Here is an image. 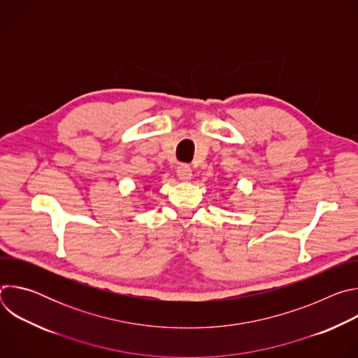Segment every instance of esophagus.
Listing matches in <instances>:
<instances>
[{
    "mask_svg": "<svg viewBox=\"0 0 358 358\" xmlns=\"http://www.w3.org/2000/svg\"><path fill=\"white\" fill-rule=\"evenodd\" d=\"M177 176L181 181H189L192 178V170L187 164H181L177 169Z\"/></svg>",
    "mask_w": 358,
    "mask_h": 358,
    "instance_id": "obj_1",
    "label": "esophagus"
}]
</instances>
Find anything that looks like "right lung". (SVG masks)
I'll use <instances>...</instances> for the list:
<instances>
[{"instance_id": "obj_1", "label": "right lung", "mask_w": 358, "mask_h": 358, "mask_svg": "<svg viewBox=\"0 0 358 358\" xmlns=\"http://www.w3.org/2000/svg\"><path fill=\"white\" fill-rule=\"evenodd\" d=\"M144 189H147V185H145V187H144Z\"/></svg>"}]
</instances>
